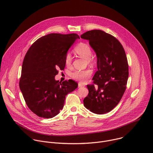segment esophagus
Returning <instances> with one entry per match:
<instances>
[{"instance_id":"obj_1","label":"esophagus","mask_w":153,"mask_h":153,"mask_svg":"<svg viewBox=\"0 0 153 153\" xmlns=\"http://www.w3.org/2000/svg\"><path fill=\"white\" fill-rule=\"evenodd\" d=\"M78 86L79 87H82V86H85V85L84 84H83V83H80V82H79V83H78Z\"/></svg>"}]
</instances>
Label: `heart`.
I'll use <instances>...</instances> for the list:
<instances>
[{"label":"heart","instance_id":"heart-1","mask_svg":"<svg viewBox=\"0 0 153 153\" xmlns=\"http://www.w3.org/2000/svg\"><path fill=\"white\" fill-rule=\"evenodd\" d=\"M74 51L80 57L86 59V62L89 65H93L94 60L91 58L92 50L90 47L85 43H80L74 48ZM71 56L70 53H67L65 56V62L67 66L70 65L71 63ZM93 74V71L90 69L84 70H76L71 73V77L81 83L88 81Z\"/></svg>","mask_w":153,"mask_h":153}]
</instances>
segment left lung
Wrapping results in <instances>:
<instances>
[{
    "label": "left lung",
    "mask_w": 153,
    "mask_h": 153,
    "mask_svg": "<svg viewBox=\"0 0 153 153\" xmlns=\"http://www.w3.org/2000/svg\"><path fill=\"white\" fill-rule=\"evenodd\" d=\"M81 38L89 40L97 56V71L88 85L89 93L83 100L86 108L93 113L110 112L119 103L126 87L128 64L120 42L102 30L88 31Z\"/></svg>",
    "instance_id": "left-lung-1"
}]
</instances>
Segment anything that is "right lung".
<instances>
[{"instance_id": "add662e5", "label": "right lung", "mask_w": 153, "mask_h": 153, "mask_svg": "<svg viewBox=\"0 0 153 153\" xmlns=\"http://www.w3.org/2000/svg\"><path fill=\"white\" fill-rule=\"evenodd\" d=\"M77 39L75 33L47 34L37 39L24 57L19 87L30 110L40 117L57 115L66 96L77 88L71 79L55 80L58 70H64L65 56Z\"/></svg>"}]
</instances>
